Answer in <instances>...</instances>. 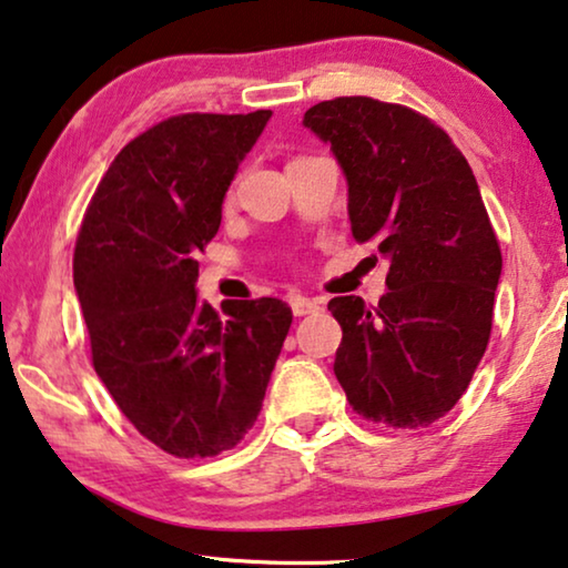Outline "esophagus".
I'll list each match as a JSON object with an SVG mask.
<instances>
[{"mask_svg":"<svg viewBox=\"0 0 568 568\" xmlns=\"http://www.w3.org/2000/svg\"><path fill=\"white\" fill-rule=\"evenodd\" d=\"M290 307L297 317L304 315H312V312L320 310V302L317 300H310V297H302V294H290Z\"/></svg>","mask_w":568,"mask_h":568,"instance_id":"1","label":"esophagus"}]
</instances>
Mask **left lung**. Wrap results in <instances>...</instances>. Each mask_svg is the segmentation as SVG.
<instances>
[{"label": "left lung", "mask_w": 568, "mask_h": 568, "mask_svg": "<svg viewBox=\"0 0 568 568\" xmlns=\"http://www.w3.org/2000/svg\"><path fill=\"white\" fill-rule=\"evenodd\" d=\"M348 182L358 243L389 261L374 310L327 304L343 327L333 372L351 407L386 427H427L454 409L487 351L503 253L462 151L420 112L338 97L304 112Z\"/></svg>", "instance_id": "left-lung-1"}]
</instances>
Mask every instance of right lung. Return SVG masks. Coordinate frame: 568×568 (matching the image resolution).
I'll return each instance as SVG.
<instances>
[{
	"mask_svg": "<svg viewBox=\"0 0 568 568\" xmlns=\"http://www.w3.org/2000/svg\"><path fill=\"white\" fill-rule=\"evenodd\" d=\"M271 110L179 114L130 141L106 169L73 251V286L94 372L122 415L179 458L243 440L292 325L282 300L196 297V253Z\"/></svg>",
	"mask_w": 568,
	"mask_h": 568,
	"instance_id": "1",
	"label": "right lung"
}]
</instances>
